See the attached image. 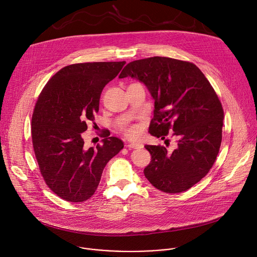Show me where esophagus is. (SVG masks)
<instances>
[{"mask_svg": "<svg viewBox=\"0 0 257 257\" xmlns=\"http://www.w3.org/2000/svg\"><path fill=\"white\" fill-rule=\"evenodd\" d=\"M127 148L128 149H142L143 144L140 142H131V143L127 144Z\"/></svg>", "mask_w": 257, "mask_h": 257, "instance_id": "obj_1", "label": "esophagus"}]
</instances>
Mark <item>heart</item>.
Instances as JSON below:
<instances>
[{"instance_id": "1", "label": "heart", "mask_w": 257, "mask_h": 257, "mask_svg": "<svg viewBox=\"0 0 257 257\" xmlns=\"http://www.w3.org/2000/svg\"><path fill=\"white\" fill-rule=\"evenodd\" d=\"M122 132L124 133V135L128 138H135L137 136H139L140 134V127L138 125L135 124H130V125H125L122 126L121 128Z\"/></svg>"}]
</instances>
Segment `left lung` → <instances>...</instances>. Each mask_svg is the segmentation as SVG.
Masks as SVG:
<instances>
[{"instance_id":"obj_1","label":"left lung","mask_w":257,"mask_h":257,"mask_svg":"<svg viewBox=\"0 0 257 257\" xmlns=\"http://www.w3.org/2000/svg\"><path fill=\"white\" fill-rule=\"evenodd\" d=\"M127 76L143 82L155 98L150 133L165 139L173 132L177 142L173 152L163 145L144 146L152 156L144 176L166 193L188 190L209 172L221 148L224 109L217 94L200 69L187 61L136 60L119 77Z\"/></svg>"}]
</instances>
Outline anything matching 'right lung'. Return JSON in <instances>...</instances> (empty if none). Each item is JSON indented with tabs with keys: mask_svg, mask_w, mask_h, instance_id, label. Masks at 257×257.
<instances>
[{
	"mask_svg": "<svg viewBox=\"0 0 257 257\" xmlns=\"http://www.w3.org/2000/svg\"><path fill=\"white\" fill-rule=\"evenodd\" d=\"M125 62L68 65L43 88L31 118L33 152L48 187L69 202H82L95 192L103 168L123 141L104 133L102 143L85 148L82 132L94 121L103 87Z\"/></svg>",
	"mask_w": 257,
	"mask_h": 257,
	"instance_id": "1",
	"label": "right lung"
}]
</instances>
